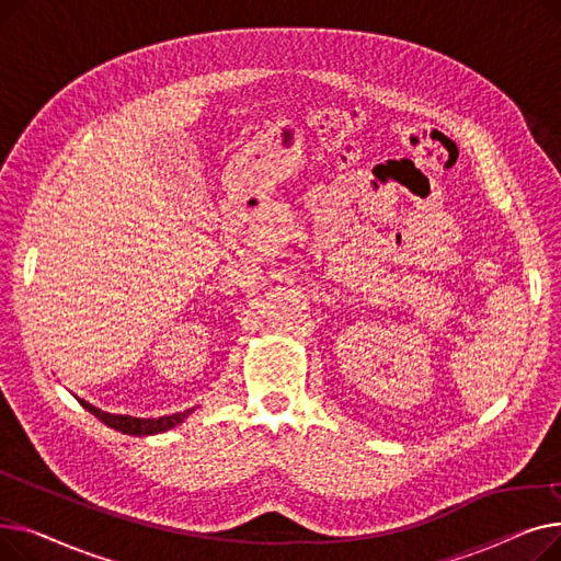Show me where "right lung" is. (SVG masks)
Returning <instances> with one entry per match:
<instances>
[{"instance_id":"1","label":"right lung","mask_w":561,"mask_h":561,"mask_svg":"<svg viewBox=\"0 0 561 561\" xmlns=\"http://www.w3.org/2000/svg\"><path fill=\"white\" fill-rule=\"evenodd\" d=\"M77 398V396H75ZM79 404L91 411V414L95 419H100L106 427L115 430V432H123V434H129V436H152V434H161V432H168L176 425H182L193 411V409H186V411H180V414H170V416H159V419H136V416H125V414H108V411H102L100 407L85 402L81 398H77Z\"/></svg>"}]
</instances>
